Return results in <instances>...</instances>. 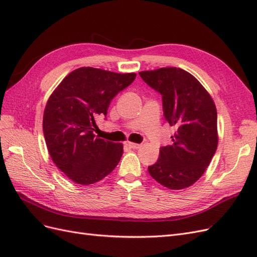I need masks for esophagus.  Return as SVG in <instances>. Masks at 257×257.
I'll return each mask as SVG.
<instances>
[{
	"label": "esophagus",
	"mask_w": 257,
	"mask_h": 257,
	"mask_svg": "<svg viewBox=\"0 0 257 257\" xmlns=\"http://www.w3.org/2000/svg\"><path fill=\"white\" fill-rule=\"evenodd\" d=\"M128 148H131V149H139V148L142 147V145H139V144H134V143H126L125 144Z\"/></svg>",
	"instance_id": "34e87169"
}]
</instances>
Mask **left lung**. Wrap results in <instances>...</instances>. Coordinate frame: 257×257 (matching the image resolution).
I'll use <instances>...</instances> for the list:
<instances>
[{
    "instance_id": "left-lung-1",
    "label": "left lung",
    "mask_w": 257,
    "mask_h": 257,
    "mask_svg": "<svg viewBox=\"0 0 257 257\" xmlns=\"http://www.w3.org/2000/svg\"><path fill=\"white\" fill-rule=\"evenodd\" d=\"M162 95L163 111L176 127L173 144L160 149L150 176L170 190L189 188L203 176L217 147L216 108L200 82L184 69L162 67L139 73Z\"/></svg>"
}]
</instances>
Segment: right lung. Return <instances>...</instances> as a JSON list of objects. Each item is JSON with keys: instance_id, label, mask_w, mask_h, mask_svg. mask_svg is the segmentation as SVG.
<instances>
[{"instance_id": "add662e5", "label": "right lung", "mask_w": 257, "mask_h": 257, "mask_svg": "<svg viewBox=\"0 0 257 257\" xmlns=\"http://www.w3.org/2000/svg\"><path fill=\"white\" fill-rule=\"evenodd\" d=\"M135 78V73L80 67L52 92L44 111L45 141L54 164L75 183H95L118 165L123 145L94 135L95 121Z\"/></svg>"}]
</instances>
